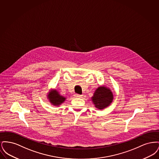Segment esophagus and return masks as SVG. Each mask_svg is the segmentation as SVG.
<instances>
[{
    "label": "esophagus",
    "instance_id": "esophagus-1",
    "mask_svg": "<svg viewBox=\"0 0 159 159\" xmlns=\"http://www.w3.org/2000/svg\"><path fill=\"white\" fill-rule=\"evenodd\" d=\"M74 96H75V97H76V98H81V97H82V95H81L77 94V93H75V94L74 95Z\"/></svg>",
    "mask_w": 159,
    "mask_h": 159
}]
</instances>
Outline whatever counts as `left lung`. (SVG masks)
Segmentation results:
<instances>
[{
	"instance_id": "1",
	"label": "left lung",
	"mask_w": 159,
	"mask_h": 159,
	"mask_svg": "<svg viewBox=\"0 0 159 159\" xmlns=\"http://www.w3.org/2000/svg\"><path fill=\"white\" fill-rule=\"evenodd\" d=\"M93 104L99 110L109 106L113 99V95L111 91L106 87H99L92 98Z\"/></svg>"
}]
</instances>
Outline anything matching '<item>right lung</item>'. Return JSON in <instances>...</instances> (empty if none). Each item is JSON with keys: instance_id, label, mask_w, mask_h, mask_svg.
I'll use <instances>...</instances> for the list:
<instances>
[{"instance_id": "obj_1", "label": "right lung", "mask_w": 159, "mask_h": 159, "mask_svg": "<svg viewBox=\"0 0 159 159\" xmlns=\"http://www.w3.org/2000/svg\"><path fill=\"white\" fill-rule=\"evenodd\" d=\"M48 96H49L50 101L54 106H59L61 103H62L66 99L65 98L61 96L57 91L50 92Z\"/></svg>"}]
</instances>
